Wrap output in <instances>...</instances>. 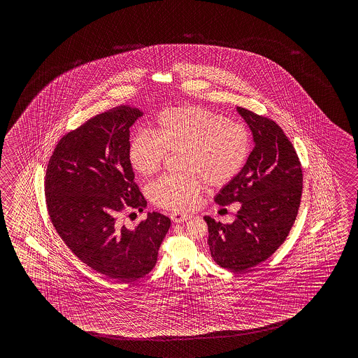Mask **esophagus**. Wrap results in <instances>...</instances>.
<instances>
[{"mask_svg": "<svg viewBox=\"0 0 358 358\" xmlns=\"http://www.w3.org/2000/svg\"><path fill=\"white\" fill-rule=\"evenodd\" d=\"M170 219L174 222H182V221L189 220L190 216L189 215H184V213H176L170 215Z\"/></svg>", "mask_w": 358, "mask_h": 358, "instance_id": "34e87169", "label": "esophagus"}]
</instances>
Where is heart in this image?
Here are the masks:
<instances>
[{
	"label": "heart",
	"mask_w": 358,
	"mask_h": 358,
	"mask_svg": "<svg viewBox=\"0 0 358 358\" xmlns=\"http://www.w3.org/2000/svg\"><path fill=\"white\" fill-rule=\"evenodd\" d=\"M153 133L139 130L130 138L128 160L138 174L152 176L166 152H182L184 176H162L150 187L155 205L176 213L194 208L207 184L222 187L236 178L250 153V136L242 124L196 106L166 108Z\"/></svg>",
	"instance_id": "b5f03b06"
}]
</instances>
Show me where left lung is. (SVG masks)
Wrapping results in <instances>:
<instances>
[{"mask_svg":"<svg viewBox=\"0 0 358 358\" xmlns=\"http://www.w3.org/2000/svg\"><path fill=\"white\" fill-rule=\"evenodd\" d=\"M251 130L253 148L241 173L216 194L217 205L239 202L231 224L205 216L208 247L219 266L250 270L274 253L289 234L302 196V169L289 139L276 122L236 107Z\"/></svg>","mask_w":358,"mask_h":358,"instance_id":"8db88e82","label":"left lung"}]
</instances>
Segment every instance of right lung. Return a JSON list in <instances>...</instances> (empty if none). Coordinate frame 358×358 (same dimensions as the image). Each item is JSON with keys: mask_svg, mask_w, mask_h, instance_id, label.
I'll list each match as a JSON object with an SVG mask.
<instances>
[{"mask_svg": "<svg viewBox=\"0 0 358 358\" xmlns=\"http://www.w3.org/2000/svg\"><path fill=\"white\" fill-rule=\"evenodd\" d=\"M142 115L119 106L92 117L61 138L47 165V210L56 231L87 266L120 282L152 270L171 225L160 213H147L134 229L117 219L147 206L128 160L130 127Z\"/></svg>", "mask_w": 358, "mask_h": 358, "instance_id": "1", "label": "right lung"}]
</instances>
